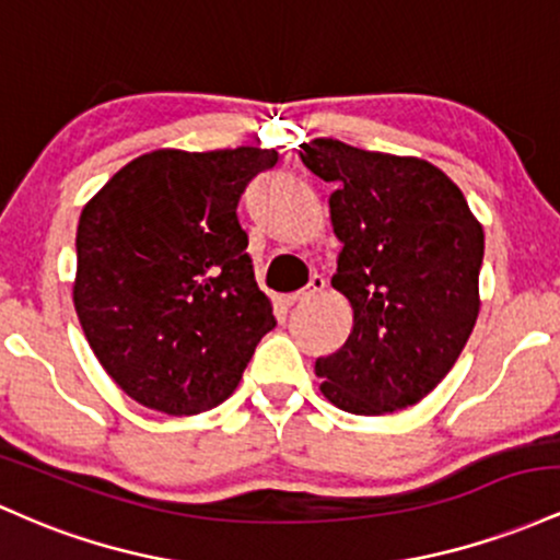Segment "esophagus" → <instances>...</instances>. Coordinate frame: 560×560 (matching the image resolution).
<instances>
[{"label":"esophagus","instance_id":"esophagus-1","mask_svg":"<svg viewBox=\"0 0 560 560\" xmlns=\"http://www.w3.org/2000/svg\"><path fill=\"white\" fill-rule=\"evenodd\" d=\"M325 288H328V280H325L323 275H312L310 285H306L304 291L293 293V296L288 301H291V304H304V301H312V299H317L319 293H325Z\"/></svg>","mask_w":560,"mask_h":560}]
</instances>
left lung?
<instances>
[{"label": "left lung", "mask_w": 560, "mask_h": 560, "mask_svg": "<svg viewBox=\"0 0 560 560\" xmlns=\"http://www.w3.org/2000/svg\"><path fill=\"white\" fill-rule=\"evenodd\" d=\"M301 161L332 182L330 219L343 243L332 288L354 328L319 357V392L354 416L416 405L450 373L479 317L483 230L447 174L429 161L319 137Z\"/></svg>", "instance_id": "obj_1"}]
</instances>
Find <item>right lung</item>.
I'll use <instances>...</instances> for the list:
<instances>
[{
	"instance_id": "add662e5",
	"label": "right lung",
	"mask_w": 560,
	"mask_h": 560,
	"mask_svg": "<svg viewBox=\"0 0 560 560\" xmlns=\"http://www.w3.org/2000/svg\"><path fill=\"white\" fill-rule=\"evenodd\" d=\"M275 150H153L84 206L73 304L124 394L166 416L222 405L278 325L237 203Z\"/></svg>"
}]
</instances>
